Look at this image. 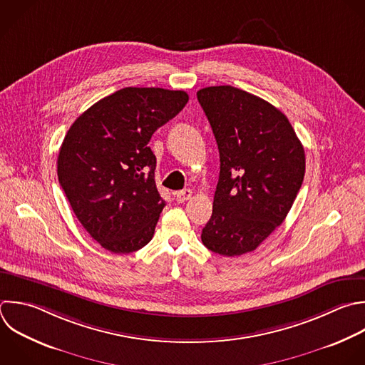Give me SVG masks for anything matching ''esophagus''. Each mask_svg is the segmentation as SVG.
Listing matches in <instances>:
<instances>
[{"instance_id": "esophagus-1", "label": "esophagus", "mask_w": 365, "mask_h": 365, "mask_svg": "<svg viewBox=\"0 0 365 365\" xmlns=\"http://www.w3.org/2000/svg\"><path fill=\"white\" fill-rule=\"evenodd\" d=\"M191 195H192V191H191L190 188L182 190V191H178V192H175V194H174V197H175V201H177V202H185L187 200H190V198H191Z\"/></svg>"}]
</instances>
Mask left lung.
<instances>
[{
    "instance_id": "1",
    "label": "left lung",
    "mask_w": 365,
    "mask_h": 365,
    "mask_svg": "<svg viewBox=\"0 0 365 365\" xmlns=\"http://www.w3.org/2000/svg\"><path fill=\"white\" fill-rule=\"evenodd\" d=\"M220 151V178L202 244L225 257L254 251L282 221L301 188L305 154L288 118L231 86L197 93Z\"/></svg>"
}]
</instances>
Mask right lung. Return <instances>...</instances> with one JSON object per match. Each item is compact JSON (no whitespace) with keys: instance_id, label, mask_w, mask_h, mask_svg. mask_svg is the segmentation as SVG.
I'll return each mask as SVG.
<instances>
[{"instance_id":"add662e5","label":"right lung","mask_w":365,"mask_h":365,"mask_svg":"<svg viewBox=\"0 0 365 365\" xmlns=\"http://www.w3.org/2000/svg\"><path fill=\"white\" fill-rule=\"evenodd\" d=\"M188 103L185 91L127 87L100 100L70 127L58 181L87 232L114 254L147 245L165 201L154 170L153 134Z\"/></svg>"}]
</instances>
